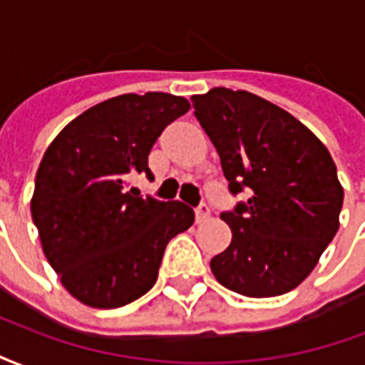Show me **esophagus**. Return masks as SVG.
<instances>
[{
  "mask_svg": "<svg viewBox=\"0 0 365 365\" xmlns=\"http://www.w3.org/2000/svg\"><path fill=\"white\" fill-rule=\"evenodd\" d=\"M209 219V207L207 205H199L195 209V221L197 222H205Z\"/></svg>",
  "mask_w": 365,
  "mask_h": 365,
  "instance_id": "1",
  "label": "esophagus"
}]
</instances>
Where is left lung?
Wrapping results in <instances>:
<instances>
[{"mask_svg": "<svg viewBox=\"0 0 365 365\" xmlns=\"http://www.w3.org/2000/svg\"><path fill=\"white\" fill-rule=\"evenodd\" d=\"M199 125L219 152L232 195L221 219L232 230L211 272L246 297H275L313 272L336 235L344 190L327 146L282 107L245 90L193 96Z\"/></svg>", "mask_w": 365, "mask_h": 365, "instance_id": "1", "label": "left lung"}]
</instances>
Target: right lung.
<instances>
[{
  "label": "right lung",
  "instance_id": "add662e5",
  "mask_svg": "<svg viewBox=\"0 0 365 365\" xmlns=\"http://www.w3.org/2000/svg\"><path fill=\"white\" fill-rule=\"evenodd\" d=\"M190 111L185 97L148 91L111 97L70 120L36 170L31 215L68 293L117 309L150 289L168 242L193 225L180 201L140 197L148 154L162 130Z\"/></svg>",
  "mask_w": 365,
  "mask_h": 365
}]
</instances>
